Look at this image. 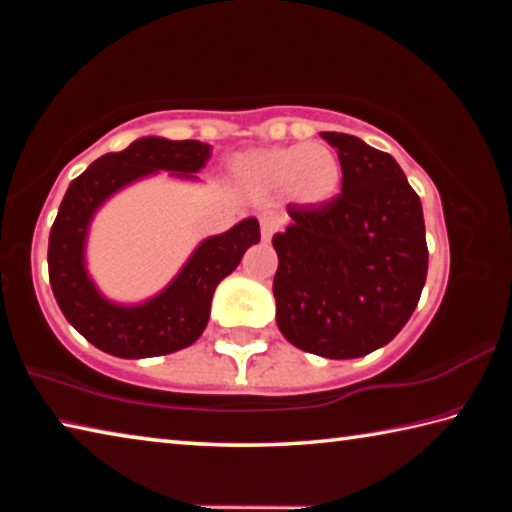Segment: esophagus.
I'll use <instances>...</instances> for the list:
<instances>
[{"label": "esophagus", "mask_w": 512, "mask_h": 512, "mask_svg": "<svg viewBox=\"0 0 512 512\" xmlns=\"http://www.w3.org/2000/svg\"><path fill=\"white\" fill-rule=\"evenodd\" d=\"M259 228H262V239L264 241H271V237L275 235V232L280 230V221H277L275 216L266 214V216H262V221H259Z\"/></svg>", "instance_id": "obj_1"}]
</instances>
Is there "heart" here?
I'll use <instances>...</instances> for the list:
<instances>
[{"instance_id":"obj_1","label":"heart","mask_w":512,"mask_h":512,"mask_svg":"<svg viewBox=\"0 0 512 512\" xmlns=\"http://www.w3.org/2000/svg\"><path fill=\"white\" fill-rule=\"evenodd\" d=\"M228 176L255 201L282 194L293 205L316 210L341 194L343 162L325 142L268 146L232 155Z\"/></svg>"}]
</instances>
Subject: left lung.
Masks as SVG:
<instances>
[{"label":"left lung","mask_w":512,"mask_h":512,"mask_svg":"<svg viewBox=\"0 0 512 512\" xmlns=\"http://www.w3.org/2000/svg\"><path fill=\"white\" fill-rule=\"evenodd\" d=\"M343 162L325 207L289 205L273 237L275 320L284 339L325 359H357L391 343L418 307L429 250L424 216L393 155L345 133H320Z\"/></svg>","instance_id":"obj_1"}]
</instances>
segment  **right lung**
<instances>
[{
  "label": "right lung",
  "mask_w": 512,
  "mask_h": 512,
  "mask_svg": "<svg viewBox=\"0 0 512 512\" xmlns=\"http://www.w3.org/2000/svg\"><path fill=\"white\" fill-rule=\"evenodd\" d=\"M198 140L140 137L119 153L94 160L72 180L49 235V282L60 311L94 348L119 359H146L189 348L210 320L212 296L223 277L239 266L259 241L255 216L198 244L167 287L140 302H117L103 293L88 271V239L97 212L121 189L167 171L198 183L212 155Z\"/></svg>",
  "instance_id": "1"
}]
</instances>
